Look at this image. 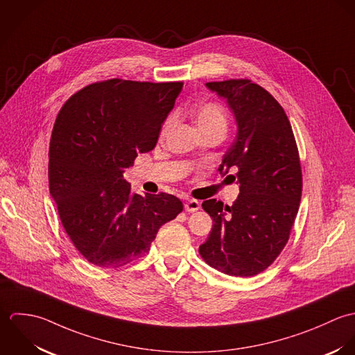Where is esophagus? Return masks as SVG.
Listing matches in <instances>:
<instances>
[{
	"label": "esophagus",
	"mask_w": 355,
	"mask_h": 355,
	"mask_svg": "<svg viewBox=\"0 0 355 355\" xmlns=\"http://www.w3.org/2000/svg\"><path fill=\"white\" fill-rule=\"evenodd\" d=\"M184 209H185V211H189V213H195V211H198V210L200 209V203H199L198 200L189 199V200H187V202H185V205H184Z\"/></svg>",
	"instance_id": "34e87169"
}]
</instances>
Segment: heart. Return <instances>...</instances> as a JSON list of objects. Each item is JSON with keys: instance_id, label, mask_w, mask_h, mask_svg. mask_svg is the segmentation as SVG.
Segmentation results:
<instances>
[{"instance_id": "1", "label": "heart", "mask_w": 355, "mask_h": 355, "mask_svg": "<svg viewBox=\"0 0 355 355\" xmlns=\"http://www.w3.org/2000/svg\"><path fill=\"white\" fill-rule=\"evenodd\" d=\"M174 119L167 118L166 122L162 126L160 130V137H164L170 128L173 126ZM193 122L200 133L206 132H214V130H220L226 132L227 128V115L225 108L219 103H203L200 104L195 111H193Z\"/></svg>"}]
</instances>
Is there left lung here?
I'll return each mask as SVG.
<instances>
[{
  "mask_svg": "<svg viewBox=\"0 0 355 355\" xmlns=\"http://www.w3.org/2000/svg\"><path fill=\"white\" fill-rule=\"evenodd\" d=\"M232 110L237 135L218 171H236L240 193L229 207L210 199L213 229L199 247L214 269L236 277L268 269L283 251L299 210L302 170L291 123L279 101L250 79L209 82Z\"/></svg>",
  "mask_w": 355,
  "mask_h": 355,
  "instance_id": "1",
  "label": "left lung"
}]
</instances>
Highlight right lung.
Returning <instances> with one entry per match:
<instances>
[{
  "label": "right lung",
  "instance_id": "obj_1",
  "mask_svg": "<svg viewBox=\"0 0 355 355\" xmlns=\"http://www.w3.org/2000/svg\"><path fill=\"white\" fill-rule=\"evenodd\" d=\"M182 82L110 79L62 107L49 145V191L75 248L119 268L149 251L162 225L182 211L168 193H132L125 168L155 148Z\"/></svg>",
  "mask_w": 355,
  "mask_h": 355
}]
</instances>
